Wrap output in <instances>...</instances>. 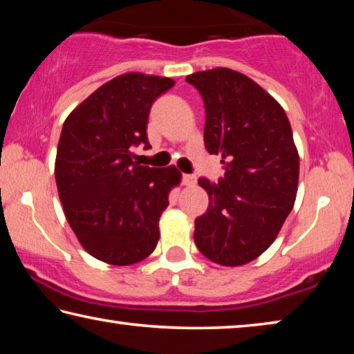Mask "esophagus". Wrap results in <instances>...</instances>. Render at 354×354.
<instances>
[{"label": "esophagus", "instance_id": "esophagus-1", "mask_svg": "<svg viewBox=\"0 0 354 354\" xmlns=\"http://www.w3.org/2000/svg\"><path fill=\"white\" fill-rule=\"evenodd\" d=\"M183 184L192 187V185L196 184V176L195 175H183Z\"/></svg>", "mask_w": 354, "mask_h": 354}]
</instances>
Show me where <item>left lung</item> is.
<instances>
[{"label": "left lung", "instance_id": "1", "mask_svg": "<svg viewBox=\"0 0 354 354\" xmlns=\"http://www.w3.org/2000/svg\"><path fill=\"white\" fill-rule=\"evenodd\" d=\"M206 107L205 143L225 178H201L207 212L195 220L203 256L225 267L259 257L274 242L297 198L299 156L286 112L251 77L231 68L192 73Z\"/></svg>", "mask_w": 354, "mask_h": 354}]
</instances>
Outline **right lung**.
<instances>
[{
  "mask_svg": "<svg viewBox=\"0 0 354 354\" xmlns=\"http://www.w3.org/2000/svg\"><path fill=\"white\" fill-rule=\"evenodd\" d=\"M173 86L171 77L120 75L64 122L55 164L64 214L82 248L111 266H133L153 253L170 190L181 183L175 165L133 162L134 147H149L151 104Z\"/></svg>",
  "mask_w": 354,
  "mask_h": 354,
  "instance_id": "add662e5",
  "label": "right lung"
}]
</instances>
